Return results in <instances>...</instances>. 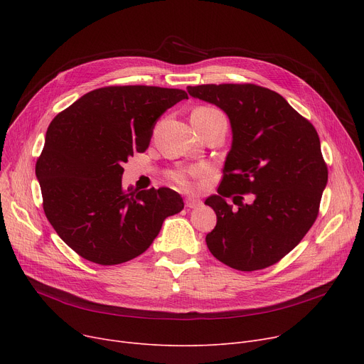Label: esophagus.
<instances>
[{"mask_svg":"<svg viewBox=\"0 0 364 364\" xmlns=\"http://www.w3.org/2000/svg\"><path fill=\"white\" fill-rule=\"evenodd\" d=\"M184 203H186V206L187 208H190V209H193V208H198V206H200V200L199 199H196V198H186L184 199Z\"/></svg>","mask_w":364,"mask_h":364,"instance_id":"esophagus-1","label":"esophagus"}]
</instances>
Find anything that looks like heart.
<instances>
[{"mask_svg": "<svg viewBox=\"0 0 364 364\" xmlns=\"http://www.w3.org/2000/svg\"><path fill=\"white\" fill-rule=\"evenodd\" d=\"M215 117H223V114L213 107H198L193 113L192 118H200V119H209V118H215ZM205 172L202 166H190V168H178L176 171L171 172V178L174 183H177L183 188H190L192 187V178L200 177Z\"/></svg>", "mask_w": 364, "mask_h": 364, "instance_id": "b5f03b06", "label": "heart"}]
</instances>
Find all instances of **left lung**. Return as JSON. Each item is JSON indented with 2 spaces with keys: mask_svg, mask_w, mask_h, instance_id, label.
<instances>
[{
  "mask_svg": "<svg viewBox=\"0 0 364 364\" xmlns=\"http://www.w3.org/2000/svg\"><path fill=\"white\" fill-rule=\"evenodd\" d=\"M230 119L233 141L218 195L205 203L217 214L206 235L211 254L240 272L270 267L307 235L318 215L328 166L310 121L280 94L255 84L187 87ZM253 200L243 203L242 195ZM225 197H233L236 208Z\"/></svg>",
  "mask_w": 364,
  "mask_h": 364,
  "instance_id": "8db88e82",
  "label": "left lung"
}]
</instances>
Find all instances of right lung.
<instances>
[{
    "label": "right lung",
    "instance_id": "obj_1",
    "mask_svg": "<svg viewBox=\"0 0 364 364\" xmlns=\"http://www.w3.org/2000/svg\"><path fill=\"white\" fill-rule=\"evenodd\" d=\"M184 99L187 92L177 88L105 87L51 121L35 174L46 217L76 254L100 265L127 262L184 208L168 187H122V164L149 147L161 114Z\"/></svg>",
    "mask_w": 364,
    "mask_h": 364
}]
</instances>
